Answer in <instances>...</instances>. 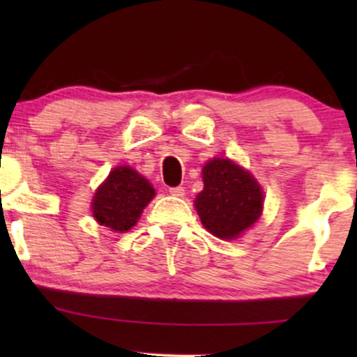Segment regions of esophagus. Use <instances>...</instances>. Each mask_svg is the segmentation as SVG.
<instances>
[{"label": "esophagus", "mask_w": 357, "mask_h": 357, "mask_svg": "<svg viewBox=\"0 0 357 357\" xmlns=\"http://www.w3.org/2000/svg\"><path fill=\"white\" fill-rule=\"evenodd\" d=\"M169 192L176 198H183L184 196V188L183 186H174V188H169Z\"/></svg>", "instance_id": "esophagus-1"}]
</instances>
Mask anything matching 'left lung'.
I'll return each mask as SVG.
<instances>
[{
	"label": "left lung",
	"mask_w": 357,
	"mask_h": 357,
	"mask_svg": "<svg viewBox=\"0 0 357 357\" xmlns=\"http://www.w3.org/2000/svg\"><path fill=\"white\" fill-rule=\"evenodd\" d=\"M203 191L196 211L203 227L218 238H236L258 220L264 196L253 176L230 159H211L203 167Z\"/></svg>",
	"instance_id": "1"
}]
</instances>
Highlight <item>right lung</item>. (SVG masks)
<instances>
[{
  "instance_id": "obj_1",
  "label": "right lung",
  "mask_w": 357,
  "mask_h": 357,
  "mask_svg": "<svg viewBox=\"0 0 357 357\" xmlns=\"http://www.w3.org/2000/svg\"><path fill=\"white\" fill-rule=\"evenodd\" d=\"M153 196L154 188L146 178L130 167L119 166L93 196V216L110 230L127 231L136 225Z\"/></svg>"
}]
</instances>
